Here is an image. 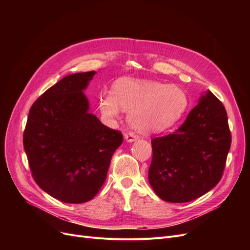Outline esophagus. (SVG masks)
Masks as SVG:
<instances>
[{
  "label": "esophagus",
  "mask_w": 250,
  "mask_h": 250,
  "mask_svg": "<svg viewBox=\"0 0 250 250\" xmlns=\"http://www.w3.org/2000/svg\"><path fill=\"white\" fill-rule=\"evenodd\" d=\"M124 138L127 142H134V141H137L139 139L138 135L134 134L133 132H126L124 134Z\"/></svg>",
  "instance_id": "esophagus-1"
}]
</instances>
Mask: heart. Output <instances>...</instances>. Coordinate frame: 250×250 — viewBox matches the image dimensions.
Segmentation results:
<instances>
[{
    "label": "heart",
    "mask_w": 250,
    "mask_h": 250,
    "mask_svg": "<svg viewBox=\"0 0 250 250\" xmlns=\"http://www.w3.org/2000/svg\"><path fill=\"white\" fill-rule=\"evenodd\" d=\"M188 98L183 90L164 83L121 78L111 93L101 95L99 107L104 117H119L121 108L130 111L129 121L141 131L166 129L184 115Z\"/></svg>",
    "instance_id": "heart-1"
}]
</instances>
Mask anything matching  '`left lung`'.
Wrapping results in <instances>:
<instances>
[{
    "label": "left lung",
    "instance_id": "8db88e82",
    "mask_svg": "<svg viewBox=\"0 0 250 250\" xmlns=\"http://www.w3.org/2000/svg\"><path fill=\"white\" fill-rule=\"evenodd\" d=\"M230 144L228 113L208 90L178 129L151 140L148 179L155 194L183 203L208 193L223 175Z\"/></svg>",
    "mask_w": 250,
    "mask_h": 250
}]
</instances>
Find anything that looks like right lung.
<instances>
[{
	"mask_svg": "<svg viewBox=\"0 0 250 250\" xmlns=\"http://www.w3.org/2000/svg\"><path fill=\"white\" fill-rule=\"evenodd\" d=\"M95 71L65 76L47 89L30 108L24 148L39 187L66 203L93 199L106 179L121 131L88 112L83 94Z\"/></svg>",
	"mask_w": 250,
	"mask_h": 250,
	"instance_id": "obj_1",
	"label": "right lung"
}]
</instances>
